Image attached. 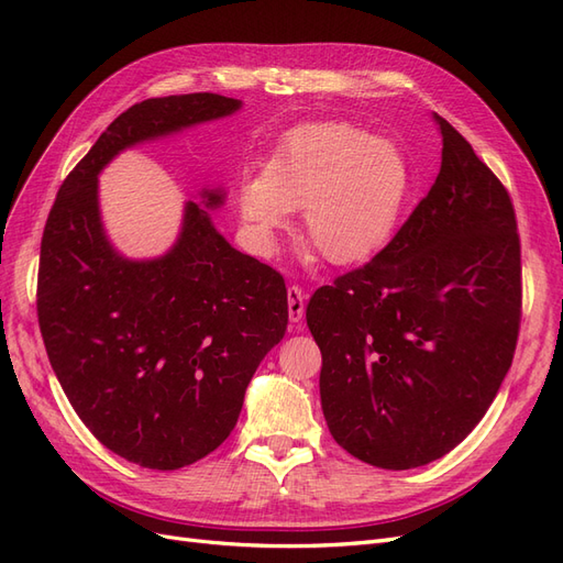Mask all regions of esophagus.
<instances>
[{"mask_svg": "<svg viewBox=\"0 0 563 563\" xmlns=\"http://www.w3.org/2000/svg\"><path fill=\"white\" fill-rule=\"evenodd\" d=\"M288 317H291L294 323L302 321L305 317V296L302 288H298L296 284L288 286Z\"/></svg>", "mask_w": 563, "mask_h": 563, "instance_id": "1", "label": "esophagus"}]
</instances>
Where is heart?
I'll return each instance as SVG.
<instances>
[{
    "label": "heart",
    "mask_w": 563,
    "mask_h": 563,
    "mask_svg": "<svg viewBox=\"0 0 563 563\" xmlns=\"http://www.w3.org/2000/svg\"><path fill=\"white\" fill-rule=\"evenodd\" d=\"M411 187L404 152L347 122L294 129L242 185L240 211L261 242H272L288 211H302V242L333 265L366 261L395 232Z\"/></svg>",
    "instance_id": "b5f03b06"
}]
</instances>
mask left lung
Listing matches in <instances>:
<instances>
[{"instance_id": "left-lung-1", "label": "left lung", "mask_w": 563, "mask_h": 563, "mask_svg": "<svg viewBox=\"0 0 563 563\" xmlns=\"http://www.w3.org/2000/svg\"><path fill=\"white\" fill-rule=\"evenodd\" d=\"M430 192L362 267L312 294L319 395L333 439L383 470L455 449L515 360L521 242L507 187L444 117Z\"/></svg>"}]
</instances>
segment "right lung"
Masks as SVG:
<instances>
[{"instance_id": "right-lung-1", "label": "right lung", "mask_w": 563, "mask_h": 563, "mask_svg": "<svg viewBox=\"0 0 563 563\" xmlns=\"http://www.w3.org/2000/svg\"><path fill=\"white\" fill-rule=\"evenodd\" d=\"M240 106L218 93L131 106L67 174L44 225L37 317L48 362L91 434L141 467L192 465L230 437L255 368L286 333V284L232 249L195 201L172 253L122 258L100 228L96 176L119 150Z\"/></svg>"}]
</instances>
